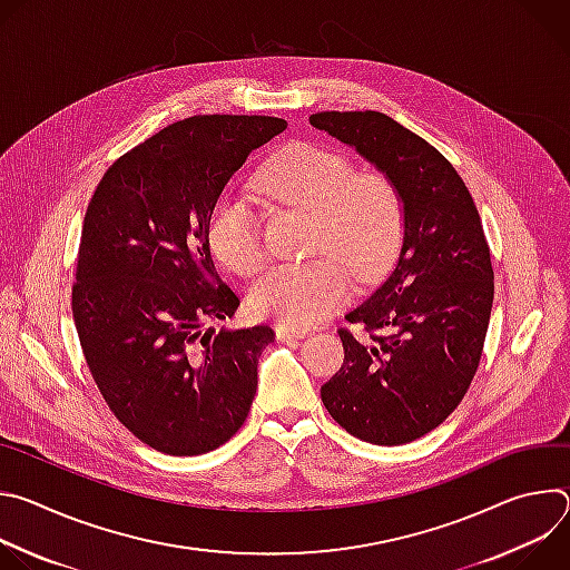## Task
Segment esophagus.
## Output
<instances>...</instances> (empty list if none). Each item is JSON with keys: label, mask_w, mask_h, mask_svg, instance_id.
<instances>
[{"label": "esophagus", "mask_w": 570, "mask_h": 570, "mask_svg": "<svg viewBox=\"0 0 570 570\" xmlns=\"http://www.w3.org/2000/svg\"><path fill=\"white\" fill-rule=\"evenodd\" d=\"M275 336H277V341H282V343H291V341H299V338H304L306 336V332H299V330H288V327H275Z\"/></svg>", "instance_id": "1"}]
</instances>
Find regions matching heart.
Returning <instances> with one entry per match:
<instances>
[{"instance_id": "b5f03b06", "label": "heart", "mask_w": 570, "mask_h": 570, "mask_svg": "<svg viewBox=\"0 0 570 570\" xmlns=\"http://www.w3.org/2000/svg\"><path fill=\"white\" fill-rule=\"evenodd\" d=\"M275 203L308 212V250L332 253L286 264L262 277L250 295L259 317L306 330L350 299L352 277L383 275L403 240V200L381 171H354L345 153L311 141L277 150L257 174ZM212 253L229 271L250 277L266 259L257 218L240 196L223 194L207 218Z\"/></svg>"}]
</instances>
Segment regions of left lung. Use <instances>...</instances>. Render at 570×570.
Masks as SVG:
<instances>
[{"label": "left lung", "instance_id": "left-lung-1", "mask_svg": "<svg viewBox=\"0 0 570 570\" xmlns=\"http://www.w3.org/2000/svg\"><path fill=\"white\" fill-rule=\"evenodd\" d=\"M308 121L385 174L403 200L394 271L345 315L370 341L338 332L345 361L320 396L363 442H413L458 409L482 356L494 302L482 223L451 161L387 115L317 112Z\"/></svg>", "mask_w": 570, "mask_h": 570}]
</instances>
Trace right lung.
Masks as SVG:
<instances>
[{"instance_id":"add662e5","label":"right lung","mask_w":570,"mask_h":570,"mask_svg":"<svg viewBox=\"0 0 570 570\" xmlns=\"http://www.w3.org/2000/svg\"><path fill=\"white\" fill-rule=\"evenodd\" d=\"M277 117L198 115L121 155L80 232L71 313L92 379L144 444L200 455L246 422L257 363L275 334L205 330L238 308L214 268L207 218Z\"/></svg>"}]
</instances>
